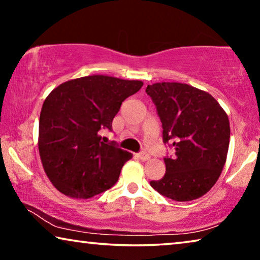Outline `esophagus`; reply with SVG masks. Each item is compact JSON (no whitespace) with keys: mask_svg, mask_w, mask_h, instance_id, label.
Returning a JSON list of instances; mask_svg holds the SVG:
<instances>
[{"mask_svg":"<svg viewBox=\"0 0 260 260\" xmlns=\"http://www.w3.org/2000/svg\"><path fill=\"white\" fill-rule=\"evenodd\" d=\"M138 157L141 159V160H148L150 158V156L147 154V152H145V151H142V152H140V154H138Z\"/></svg>","mask_w":260,"mask_h":260,"instance_id":"1","label":"esophagus"}]
</instances>
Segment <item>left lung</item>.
<instances>
[{"instance_id": "left-lung-1", "label": "left lung", "mask_w": 260, "mask_h": 260, "mask_svg": "<svg viewBox=\"0 0 260 260\" xmlns=\"http://www.w3.org/2000/svg\"><path fill=\"white\" fill-rule=\"evenodd\" d=\"M162 122L163 142L175 151L164 157L166 175L151 187L175 201L206 194L217 182L229 148L228 115L212 94L194 86L162 82L146 89Z\"/></svg>"}]
</instances>
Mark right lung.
Wrapping results in <instances>:
<instances>
[{
    "mask_svg": "<svg viewBox=\"0 0 260 260\" xmlns=\"http://www.w3.org/2000/svg\"><path fill=\"white\" fill-rule=\"evenodd\" d=\"M143 83L92 75L60 84L48 94L39 119V154L44 170L61 193L88 199L118 182L132 154L104 143L101 129L112 121L127 97Z\"/></svg>",
    "mask_w": 260,
    "mask_h": 260,
    "instance_id": "add662e5",
    "label": "right lung"
}]
</instances>
